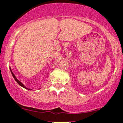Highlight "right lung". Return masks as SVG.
I'll return each mask as SVG.
<instances>
[{"mask_svg":"<svg viewBox=\"0 0 123 123\" xmlns=\"http://www.w3.org/2000/svg\"><path fill=\"white\" fill-rule=\"evenodd\" d=\"M10 71H11V74H12V76H13L14 79V80H15V81H16L17 82H18V84H19V85H20V86H21V87H22L25 88V89H28V90H31L30 89H28V88H27V87H25V86H24V85L22 83V82H20V81H19V80H18V79L16 78V76H15L14 74V73H12V70H11V68H10Z\"/></svg>","mask_w":123,"mask_h":123,"instance_id":"add662e5","label":"right lung"}]
</instances>
